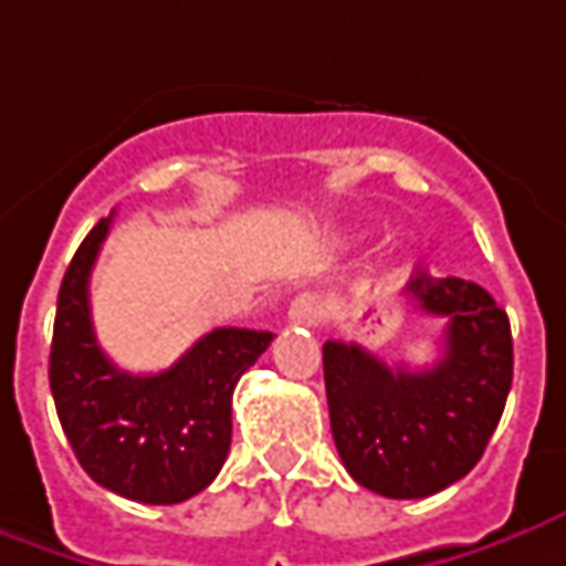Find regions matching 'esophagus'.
<instances>
[{
  "label": "esophagus",
  "mask_w": 566,
  "mask_h": 566,
  "mask_svg": "<svg viewBox=\"0 0 566 566\" xmlns=\"http://www.w3.org/2000/svg\"><path fill=\"white\" fill-rule=\"evenodd\" d=\"M287 322L291 325H315L318 322V306H315L313 294H300L291 300L287 306Z\"/></svg>",
  "instance_id": "esophagus-1"
}]
</instances>
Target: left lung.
<instances>
[{"instance_id": "8db88e82", "label": "left lung", "mask_w": 566, "mask_h": 566, "mask_svg": "<svg viewBox=\"0 0 566 566\" xmlns=\"http://www.w3.org/2000/svg\"><path fill=\"white\" fill-rule=\"evenodd\" d=\"M418 310L446 318L443 359L390 368L359 344L322 347L334 446L349 476L387 499H424L474 468L502 418L514 375L505 310L464 279L418 269Z\"/></svg>"}]
</instances>
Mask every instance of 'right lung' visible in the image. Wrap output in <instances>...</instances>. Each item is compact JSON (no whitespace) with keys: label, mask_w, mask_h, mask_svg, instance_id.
<instances>
[{"label":"right lung","mask_w":566,"mask_h":566,"mask_svg":"<svg viewBox=\"0 0 566 566\" xmlns=\"http://www.w3.org/2000/svg\"><path fill=\"white\" fill-rule=\"evenodd\" d=\"M107 232L111 217L98 219L64 272L49 384L73 455L98 486L145 505H176L219 474L232 446L234 384L272 334L213 328L167 371H120L98 347L90 310V275Z\"/></svg>","instance_id":"1"}]
</instances>
